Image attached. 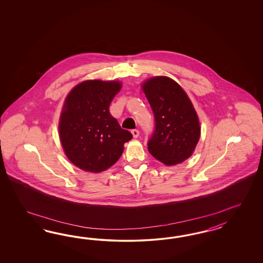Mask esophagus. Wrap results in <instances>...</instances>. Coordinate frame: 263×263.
<instances>
[{"label": "esophagus", "instance_id": "34e87169", "mask_svg": "<svg viewBox=\"0 0 263 263\" xmlns=\"http://www.w3.org/2000/svg\"><path fill=\"white\" fill-rule=\"evenodd\" d=\"M131 133H132V135L134 138H138L139 135H140V131L139 130H137V129H133L132 131H131Z\"/></svg>", "mask_w": 263, "mask_h": 263}]
</instances>
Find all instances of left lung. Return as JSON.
<instances>
[{"mask_svg": "<svg viewBox=\"0 0 263 263\" xmlns=\"http://www.w3.org/2000/svg\"><path fill=\"white\" fill-rule=\"evenodd\" d=\"M143 89L154 115L148 152L167 166L188 159L200 135L198 115L190 99L175 81L164 76L147 80Z\"/></svg>", "mask_w": 263, "mask_h": 263, "instance_id": "left-lung-1", "label": "left lung"}]
</instances>
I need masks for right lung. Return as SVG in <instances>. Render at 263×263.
Here are the masks:
<instances>
[{
    "label": "right lung",
    "instance_id": "obj_1",
    "mask_svg": "<svg viewBox=\"0 0 263 263\" xmlns=\"http://www.w3.org/2000/svg\"><path fill=\"white\" fill-rule=\"evenodd\" d=\"M120 82L86 81L66 97L60 120V138L72 163L84 171L100 173L112 166L133 136L120 127L109 111L120 91Z\"/></svg>",
    "mask_w": 263,
    "mask_h": 263
}]
</instances>
